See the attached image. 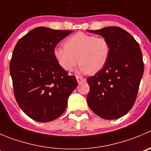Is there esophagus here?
<instances>
[{"label":"esophagus","mask_w":151,"mask_h":151,"mask_svg":"<svg viewBox=\"0 0 151 151\" xmlns=\"http://www.w3.org/2000/svg\"><path fill=\"white\" fill-rule=\"evenodd\" d=\"M76 80H77V81H78V84H81L83 81H85V79H84V78H81V77H80V76H76Z\"/></svg>","instance_id":"1"}]
</instances>
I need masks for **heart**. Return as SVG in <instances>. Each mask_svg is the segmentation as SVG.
Masks as SVG:
<instances>
[{"label": "heart", "instance_id": "heart-1", "mask_svg": "<svg viewBox=\"0 0 151 151\" xmlns=\"http://www.w3.org/2000/svg\"><path fill=\"white\" fill-rule=\"evenodd\" d=\"M64 47H57L53 55L58 65L66 71H72L80 64L78 72L83 74H95L101 71L108 61L110 45L103 37L78 32L69 37Z\"/></svg>", "mask_w": 151, "mask_h": 151}]
</instances>
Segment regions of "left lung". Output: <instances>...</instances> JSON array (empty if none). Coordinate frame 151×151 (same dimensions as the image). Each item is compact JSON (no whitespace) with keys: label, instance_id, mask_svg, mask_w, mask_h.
<instances>
[{"label":"left lung","instance_id":"left-lung-1","mask_svg":"<svg viewBox=\"0 0 151 151\" xmlns=\"http://www.w3.org/2000/svg\"><path fill=\"white\" fill-rule=\"evenodd\" d=\"M109 41L110 55L105 67L87 79L90 108L104 119L127 114L134 104L144 73L141 49L127 31L118 27L87 30Z\"/></svg>","mask_w":151,"mask_h":151}]
</instances>
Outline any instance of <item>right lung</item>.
I'll return each mask as SVG.
<instances>
[{"instance_id": "right-lung-1", "label": "right lung", "mask_w": 151, "mask_h": 151, "mask_svg": "<svg viewBox=\"0 0 151 151\" xmlns=\"http://www.w3.org/2000/svg\"><path fill=\"white\" fill-rule=\"evenodd\" d=\"M71 30L37 27L15 45L9 65L14 94L21 110L38 122L56 119L66 110L70 95L78 86L53 55L56 44Z\"/></svg>"}]
</instances>
